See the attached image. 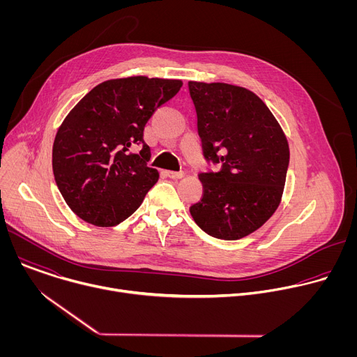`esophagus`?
Masks as SVG:
<instances>
[{
  "mask_svg": "<svg viewBox=\"0 0 357 357\" xmlns=\"http://www.w3.org/2000/svg\"><path fill=\"white\" fill-rule=\"evenodd\" d=\"M167 175L169 176V178H172V179H181V178H183V172H174V171H168L167 172Z\"/></svg>",
  "mask_w": 357,
  "mask_h": 357,
  "instance_id": "34e87169",
  "label": "esophagus"
}]
</instances>
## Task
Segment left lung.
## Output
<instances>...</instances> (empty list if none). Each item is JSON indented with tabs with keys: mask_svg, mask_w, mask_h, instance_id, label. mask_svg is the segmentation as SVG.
<instances>
[{
	"mask_svg": "<svg viewBox=\"0 0 357 357\" xmlns=\"http://www.w3.org/2000/svg\"><path fill=\"white\" fill-rule=\"evenodd\" d=\"M203 155L218 172L199 174L200 200L189 212L209 236L238 240L260 229L281 203L289 146L264 101L229 83L189 82Z\"/></svg>",
	"mask_w": 357,
	"mask_h": 357,
	"instance_id": "1",
	"label": "left lung"
}]
</instances>
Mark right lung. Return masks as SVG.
I'll list each match as a JSON object with an SVG mask.
<instances>
[{
	"mask_svg": "<svg viewBox=\"0 0 357 357\" xmlns=\"http://www.w3.org/2000/svg\"><path fill=\"white\" fill-rule=\"evenodd\" d=\"M182 80L146 76L110 79L93 87L65 117L52 148L56 185L84 222L112 227L131 216L160 178L149 168L144 127ZM132 143L143 146L131 153Z\"/></svg>",
	"mask_w": 357,
	"mask_h": 357,
	"instance_id": "add662e5",
	"label": "right lung"
}]
</instances>
